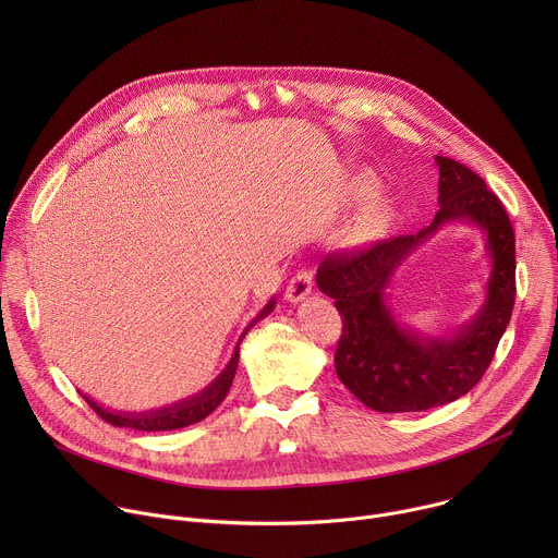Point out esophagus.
<instances>
[{"instance_id":"34e87169","label":"esophagus","mask_w":558,"mask_h":558,"mask_svg":"<svg viewBox=\"0 0 558 558\" xmlns=\"http://www.w3.org/2000/svg\"><path fill=\"white\" fill-rule=\"evenodd\" d=\"M311 289H313V274L308 269H298V274H293L284 287V300L300 302L311 293Z\"/></svg>"}]
</instances>
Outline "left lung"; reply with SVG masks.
Masks as SVG:
<instances>
[{"label": "left lung", "instance_id": "1", "mask_svg": "<svg viewBox=\"0 0 558 558\" xmlns=\"http://www.w3.org/2000/svg\"><path fill=\"white\" fill-rule=\"evenodd\" d=\"M435 163L439 209L428 227L368 250L329 254L315 276L342 315L338 377L377 413H420L472 390L490 366L514 306L517 260L508 211L480 174L446 156H435ZM450 221L483 229L494 269L481 313L452 337H428L396 320L385 289L396 267Z\"/></svg>", "mask_w": 558, "mask_h": 558}]
</instances>
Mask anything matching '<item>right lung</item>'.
<instances>
[{
    "label": "right lung",
    "instance_id": "right-lung-1",
    "mask_svg": "<svg viewBox=\"0 0 558 558\" xmlns=\"http://www.w3.org/2000/svg\"><path fill=\"white\" fill-rule=\"evenodd\" d=\"M276 306V298H271L265 308L254 317L252 325L245 329V333L258 323L263 320L265 315H269ZM245 333L241 336V340L245 338ZM241 340H238L231 360L227 362V366L222 368V373L209 384L205 386L201 392H196L194 397H187L183 402H177L172 407L166 409H156V411H147V413H121V411H110L106 407H101L99 402H95L93 397L84 395V400L90 404V409L108 424L119 426V428H134V430H147V433H156V430H174V428H185L190 424H196L201 420H205L209 413H214L218 409V404L225 400V395L229 392V386L233 381L235 368H238V357H241Z\"/></svg>",
    "mask_w": 558,
    "mask_h": 558
}]
</instances>
